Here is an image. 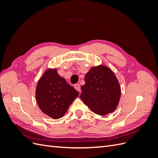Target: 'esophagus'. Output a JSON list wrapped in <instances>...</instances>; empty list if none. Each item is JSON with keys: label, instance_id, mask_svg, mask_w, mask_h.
Returning a JSON list of instances; mask_svg holds the SVG:
<instances>
[{"label": "esophagus", "instance_id": "obj_1", "mask_svg": "<svg viewBox=\"0 0 158 158\" xmlns=\"http://www.w3.org/2000/svg\"><path fill=\"white\" fill-rule=\"evenodd\" d=\"M74 88L77 90V91H78V92H80V84H76L75 85H74Z\"/></svg>", "mask_w": 158, "mask_h": 158}]
</instances>
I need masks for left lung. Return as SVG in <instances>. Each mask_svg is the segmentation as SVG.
Instances as JSON below:
<instances>
[{
  "mask_svg": "<svg viewBox=\"0 0 158 158\" xmlns=\"http://www.w3.org/2000/svg\"><path fill=\"white\" fill-rule=\"evenodd\" d=\"M80 99L99 115H106L116 109L121 98L118 81L112 70L105 66H95L85 76Z\"/></svg>",
  "mask_w": 158,
  "mask_h": 158,
  "instance_id": "left-lung-1",
  "label": "left lung"
}]
</instances>
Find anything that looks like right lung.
<instances>
[{"mask_svg":"<svg viewBox=\"0 0 158 158\" xmlns=\"http://www.w3.org/2000/svg\"><path fill=\"white\" fill-rule=\"evenodd\" d=\"M79 93L62 78L56 69H48L38 81L35 98L42 112L58 119L67 111Z\"/></svg>","mask_w":158,"mask_h":158,"instance_id":"1","label":"right lung"}]
</instances>
